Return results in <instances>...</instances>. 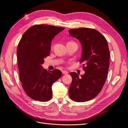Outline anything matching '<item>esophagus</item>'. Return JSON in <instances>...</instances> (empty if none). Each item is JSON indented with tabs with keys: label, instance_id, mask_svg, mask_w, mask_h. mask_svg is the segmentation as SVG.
Here are the masks:
<instances>
[{
	"label": "esophagus",
	"instance_id": "34e87169",
	"mask_svg": "<svg viewBox=\"0 0 128 128\" xmlns=\"http://www.w3.org/2000/svg\"><path fill=\"white\" fill-rule=\"evenodd\" d=\"M62 74H64V75H66L68 74V72L67 71H66V70H62Z\"/></svg>",
	"mask_w": 128,
	"mask_h": 128
}]
</instances>
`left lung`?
Wrapping results in <instances>:
<instances>
[{"label":"left lung","instance_id":"obj_1","mask_svg":"<svg viewBox=\"0 0 128 128\" xmlns=\"http://www.w3.org/2000/svg\"><path fill=\"white\" fill-rule=\"evenodd\" d=\"M68 32L81 44L80 61L84 63L83 69L86 72L81 77L75 72L70 73L72 80L69 95L74 102H87L99 94L106 82L110 58L108 42L101 33L94 29L81 28Z\"/></svg>","mask_w":128,"mask_h":128}]
</instances>
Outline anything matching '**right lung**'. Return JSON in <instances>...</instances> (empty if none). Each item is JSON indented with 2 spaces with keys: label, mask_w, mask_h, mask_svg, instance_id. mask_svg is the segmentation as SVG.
Here are the masks:
<instances>
[{
  "label": "right lung",
  "mask_w": 128,
  "mask_h": 128,
  "mask_svg": "<svg viewBox=\"0 0 128 128\" xmlns=\"http://www.w3.org/2000/svg\"><path fill=\"white\" fill-rule=\"evenodd\" d=\"M64 29L50 25H34L24 33L18 44L20 80L26 94L34 100L47 102L51 99L52 85L62 76L60 70L47 72L42 64L50 54L53 38Z\"/></svg>",
  "instance_id": "1"
}]
</instances>
